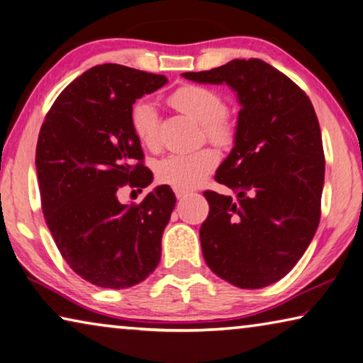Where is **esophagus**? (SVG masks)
I'll return each instance as SVG.
<instances>
[{
  "instance_id": "1",
  "label": "esophagus",
  "mask_w": 363,
  "mask_h": 363,
  "mask_svg": "<svg viewBox=\"0 0 363 363\" xmlns=\"http://www.w3.org/2000/svg\"><path fill=\"white\" fill-rule=\"evenodd\" d=\"M174 194L177 199H184L187 195V191H182V189H174Z\"/></svg>"
}]
</instances>
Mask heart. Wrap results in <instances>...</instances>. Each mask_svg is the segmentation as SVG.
Listing matches in <instances>:
<instances>
[{
	"mask_svg": "<svg viewBox=\"0 0 363 363\" xmlns=\"http://www.w3.org/2000/svg\"><path fill=\"white\" fill-rule=\"evenodd\" d=\"M171 105L200 124L211 142L224 145L233 139V125L226 118V101L218 91L202 85H184L171 95ZM132 130L148 150L160 147V116L153 101L135 103L130 113ZM218 164V153L211 148L197 152L171 153L157 164L160 182L189 191L202 184Z\"/></svg>",
	"mask_w": 363,
	"mask_h": 363,
	"instance_id": "b5f03b06",
	"label": "heart"
}]
</instances>
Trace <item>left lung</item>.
Instances as JSON below:
<instances>
[{"instance_id":"1","label":"left lung","mask_w":363,"mask_h":363,"mask_svg":"<svg viewBox=\"0 0 363 363\" xmlns=\"http://www.w3.org/2000/svg\"><path fill=\"white\" fill-rule=\"evenodd\" d=\"M182 77L226 84L240 105L234 147L215 176L235 199L203 192L210 205L200 228L205 262L240 289L273 284L301 260L320 223L325 155L312 101L255 57Z\"/></svg>"}]
</instances>
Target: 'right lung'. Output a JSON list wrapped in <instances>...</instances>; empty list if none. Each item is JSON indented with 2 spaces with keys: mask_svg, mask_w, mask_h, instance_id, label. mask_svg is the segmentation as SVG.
I'll use <instances>...</instances> for the list:
<instances>
[{
  "mask_svg": "<svg viewBox=\"0 0 363 363\" xmlns=\"http://www.w3.org/2000/svg\"><path fill=\"white\" fill-rule=\"evenodd\" d=\"M166 82L121 65L95 66L61 91L40 129L35 166L45 220L69 267L95 286L125 289L160 263L174 194L158 186L142 203L123 205L118 191L153 181L130 113L137 99Z\"/></svg>",
  "mask_w": 363,
  "mask_h": 363,
  "instance_id": "add662e5",
  "label": "right lung"
}]
</instances>
